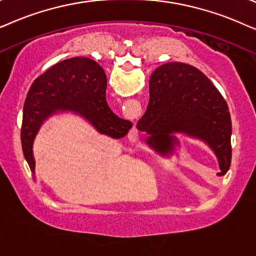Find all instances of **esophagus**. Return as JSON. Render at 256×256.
<instances>
[{"label": "esophagus", "mask_w": 256, "mask_h": 256, "mask_svg": "<svg viewBox=\"0 0 256 256\" xmlns=\"http://www.w3.org/2000/svg\"><path fill=\"white\" fill-rule=\"evenodd\" d=\"M137 130H136V128H134V130H132V132L130 134V137H131V139H134L136 140V137H137Z\"/></svg>", "instance_id": "obj_1"}]
</instances>
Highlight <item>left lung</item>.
Returning a JSON list of instances; mask_svg holds the SVG:
<instances>
[{"label": "left lung", "instance_id": "1", "mask_svg": "<svg viewBox=\"0 0 256 256\" xmlns=\"http://www.w3.org/2000/svg\"><path fill=\"white\" fill-rule=\"evenodd\" d=\"M137 128L146 132V144L162 156L173 154L176 134L205 142L216 154L224 176L232 159V120L219 90L196 68L166 63L150 78V100Z\"/></svg>", "mask_w": 256, "mask_h": 256}]
</instances>
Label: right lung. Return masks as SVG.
I'll list each match as a JSON object with an SVG mask.
<instances>
[{"mask_svg": "<svg viewBox=\"0 0 256 256\" xmlns=\"http://www.w3.org/2000/svg\"><path fill=\"white\" fill-rule=\"evenodd\" d=\"M105 91L106 74L103 68L88 57L62 60L34 80L23 108L21 128L23 154L34 178V140L51 116L71 112L84 118L102 134L114 139L128 134L132 122L112 112Z\"/></svg>", "mask_w": 256, "mask_h": 256, "instance_id": "1", "label": "right lung"}]
</instances>
